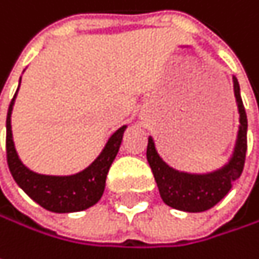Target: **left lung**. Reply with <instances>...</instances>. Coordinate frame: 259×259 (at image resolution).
Segmentation results:
<instances>
[{"mask_svg": "<svg viewBox=\"0 0 259 259\" xmlns=\"http://www.w3.org/2000/svg\"><path fill=\"white\" fill-rule=\"evenodd\" d=\"M233 87L240 124L233 155L221 169L200 175L179 172L163 161L155 150L154 139L151 136L148 138L147 160L153 170L160 196L167 206L184 212H204L223 200L242 175L247 150V118L240 96V85L236 77H233Z\"/></svg>", "mask_w": 259, "mask_h": 259, "instance_id": "obj_1", "label": "left lung"}]
</instances>
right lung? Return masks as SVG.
<instances>
[{"mask_svg": "<svg viewBox=\"0 0 259 259\" xmlns=\"http://www.w3.org/2000/svg\"><path fill=\"white\" fill-rule=\"evenodd\" d=\"M16 95L12 99V104L9 106V112H7L6 148H7L9 169L17 185L39 206L56 213L80 212L96 204L104 194L108 170L120 150L123 133L127 126H123L117 130L108 139L102 153L96 157V160L89 167H85L81 172L69 177L41 175L28 169L19 158L17 151L14 148L12 133V111Z\"/></svg>", "mask_w": 259, "mask_h": 259, "instance_id": "right-lung-1", "label": "right lung"}]
</instances>
